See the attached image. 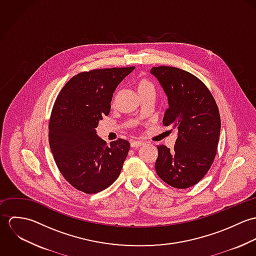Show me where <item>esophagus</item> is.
Instances as JSON below:
<instances>
[{
	"label": "esophagus",
	"mask_w": 256,
	"mask_h": 256,
	"mask_svg": "<svg viewBox=\"0 0 256 256\" xmlns=\"http://www.w3.org/2000/svg\"><path fill=\"white\" fill-rule=\"evenodd\" d=\"M142 145H144V142H142V141H134V142L131 143L132 148H138V146H142Z\"/></svg>",
	"instance_id": "34e87169"
}]
</instances>
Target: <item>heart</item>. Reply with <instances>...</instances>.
Segmentation results:
<instances>
[{"instance_id":"obj_1","label":"heart","mask_w":256,"mask_h":256,"mask_svg":"<svg viewBox=\"0 0 256 256\" xmlns=\"http://www.w3.org/2000/svg\"><path fill=\"white\" fill-rule=\"evenodd\" d=\"M148 86H152V84L150 82L146 80H143L139 84V90H143V88H148Z\"/></svg>"}]
</instances>
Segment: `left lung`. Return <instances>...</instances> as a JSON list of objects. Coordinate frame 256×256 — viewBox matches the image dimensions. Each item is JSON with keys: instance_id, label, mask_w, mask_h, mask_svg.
Listing matches in <instances>:
<instances>
[{"instance_id": "1", "label": "left lung", "mask_w": 256, "mask_h": 256, "mask_svg": "<svg viewBox=\"0 0 256 256\" xmlns=\"http://www.w3.org/2000/svg\"><path fill=\"white\" fill-rule=\"evenodd\" d=\"M168 96L164 126L178 130L174 148L158 146L154 168L162 180L185 189L199 182L210 170L218 148V106L205 84L194 74L170 66L150 69Z\"/></svg>"}]
</instances>
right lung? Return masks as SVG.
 Instances as JSON below:
<instances>
[{
  "mask_svg": "<svg viewBox=\"0 0 256 256\" xmlns=\"http://www.w3.org/2000/svg\"><path fill=\"white\" fill-rule=\"evenodd\" d=\"M135 69H94L78 73L64 86L49 121V145L55 162L74 188L86 194L104 190L122 170L130 144L124 139L110 143L96 135L102 116L108 115L113 92Z\"/></svg>",
  "mask_w": 256,
  "mask_h": 256,
  "instance_id": "right-lung-1",
  "label": "right lung"
}]
</instances>
